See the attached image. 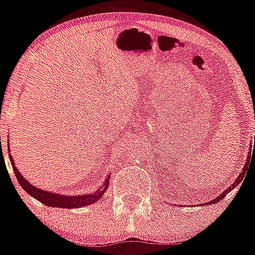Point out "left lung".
<instances>
[{"mask_svg": "<svg viewBox=\"0 0 255 255\" xmlns=\"http://www.w3.org/2000/svg\"><path fill=\"white\" fill-rule=\"evenodd\" d=\"M254 144H255V136H254ZM250 154H251V152H250ZM248 158H250V156H248ZM248 164H250V160H248V162L246 163V164H245L244 169H242V171L240 172V175H239V176H238V178H236V180H235V182H234V183H231V186L228 187V188L225 189L224 192H222V193H221V195H219V197L215 198V199H213V200H211V201H206V203H203V204H201V205H204V206H205V205H206V206H207V205H212V204H216V203H218V201H221L222 199H223V198L225 197V195L228 194V193L233 191V189L235 188V187L238 186L239 183H241V181L244 180V176H245V174H246V170H247V169H248Z\"/></svg>", "mask_w": 255, "mask_h": 255, "instance_id": "8db88e82", "label": "left lung"}]
</instances>
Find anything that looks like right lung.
Wrapping results in <instances>:
<instances>
[{"label":"right lung","instance_id":"1","mask_svg":"<svg viewBox=\"0 0 255 255\" xmlns=\"http://www.w3.org/2000/svg\"><path fill=\"white\" fill-rule=\"evenodd\" d=\"M9 147V144H8ZM10 152V150H8ZM9 160L10 164L13 166L14 174H15L16 180L19 181L20 186L24 188L26 193L37 199L38 201L46 205V206L50 207H62V209H78V207H85L87 205L95 204L96 201L99 200L104 195V193L107 192L108 186L110 182V175H108L105 177L103 184L97 189V191L92 193H87V194H81V195H66V194H60L57 192H50V191H44L42 188H37L33 184L28 182L26 178L22 176L21 172L16 169L15 163H14L13 157L9 153Z\"/></svg>","mask_w":255,"mask_h":255}]
</instances>
